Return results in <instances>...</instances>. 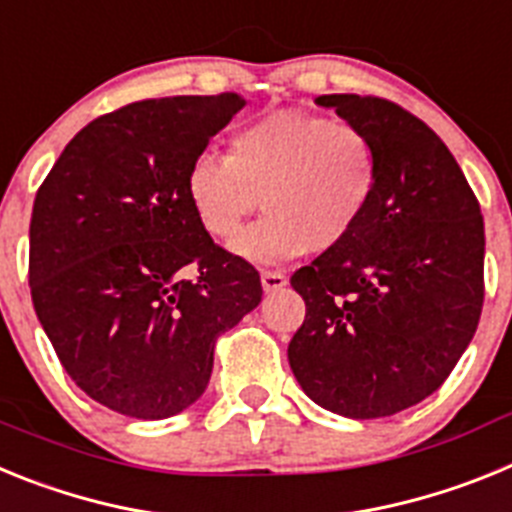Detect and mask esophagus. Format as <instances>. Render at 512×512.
Returning <instances> with one entry per match:
<instances>
[{
	"label": "esophagus",
	"instance_id": "obj_1",
	"mask_svg": "<svg viewBox=\"0 0 512 512\" xmlns=\"http://www.w3.org/2000/svg\"><path fill=\"white\" fill-rule=\"evenodd\" d=\"M261 287H264V292H277V289L287 287V277L282 271H264L261 274Z\"/></svg>",
	"mask_w": 512,
	"mask_h": 512
}]
</instances>
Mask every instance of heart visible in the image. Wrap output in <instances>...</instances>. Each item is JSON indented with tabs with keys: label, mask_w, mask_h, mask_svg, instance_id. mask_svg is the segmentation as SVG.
Returning a JSON list of instances; mask_svg holds the SVG:
<instances>
[{
	"label": "heart",
	"mask_w": 512,
	"mask_h": 512,
	"mask_svg": "<svg viewBox=\"0 0 512 512\" xmlns=\"http://www.w3.org/2000/svg\"><path fill=\"white\" fill-rule=\"evenodd\" d=\"M379 187V153L364 130L328 117L277 110L235 128L228 156L202 151L184 174L200 228L259 266L325 253L356 233Z\"/></svg>",
	"instance_id": "b5f03b06"
}]
</instances>
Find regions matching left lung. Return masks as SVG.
Wrapping results in <instances>:
<instances>
[{
	"instance_id": "left-lung-1",
	"label": "left lung",
	"mask_w": 512,
	"mask_h": 512,
	"mask_svg": "<svg viewBox=\"0 0 512 512\" xmlns=\"http://www.w3.org/2000/svg\"><path fill=\"white\" fill-rule=\"evenodd\" d=\"M379 153L372 210L343 246L292 277L307 307L287 356L312 402L372 420L438 390L485 300V223L456 158L395 102L323 94Z\"/></svg>"
}]
</instances>
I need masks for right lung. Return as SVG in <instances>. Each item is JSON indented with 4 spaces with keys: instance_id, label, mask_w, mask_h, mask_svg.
Returning a JSON list of instances; mask_svg holds the SVG:
<instances>
[{
    "instance_id": "obj_1",
    "label": "right lung",
    "mask_w": 512,
    "mask_h": 512,
    "mask_svg": "<svg viewBox=\"0 0 512 512\" xmlns=\"http://www.w3.org/2000/svg\"><path fill=\"white\" fill-rule=\"evenodd\" d=\"M233 92L133 102L92 120L35 194L30 292L63 369L104 408L164 420L200 400L259 271L200 228L184 174L243 107ZM198 279L182 280L184 265Z\"/></svg>"
}]
</instances>
